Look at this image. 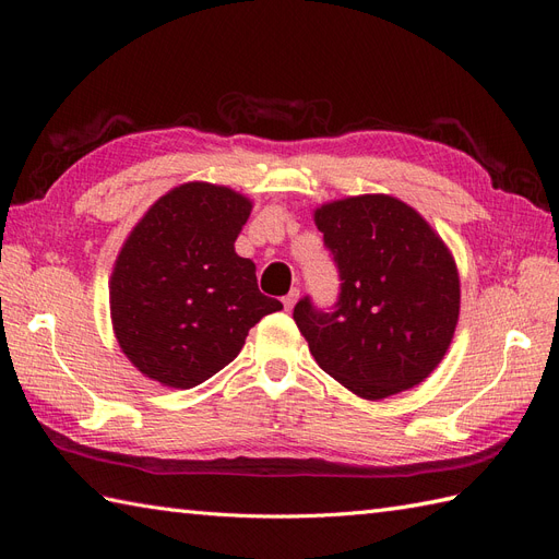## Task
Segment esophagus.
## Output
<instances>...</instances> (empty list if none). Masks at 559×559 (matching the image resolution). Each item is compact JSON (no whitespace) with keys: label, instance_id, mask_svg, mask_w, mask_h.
I'll return each mask as SVG.
<instances>
[{"label":"esophagus","instance_id":"34e87169","mask_svg":"<svg viewBox=\"0 0 559 559\" xmlns=\"http://www.w3.org/2000/svg\"><path fill=\"white\" fill-rule=\"evenodd\" d=\"M298 296H300V292H298V289H292L289 294H286V296L282 298V306H284V310H286V312H292V310H294Z\"/></svg>","mask_w":559,"mask_h":559}]
</instances>
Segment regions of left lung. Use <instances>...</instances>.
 I'll return each instance as SVG.
<instances>
[{"mask_svg": "<svg viewBox=\"0 0 559 559\" xmlns=\"http://www.w3.org/2000/svg\"><path fill=\"white\" fill-rule=\"evenodd\" d=\"M341 273L333 312L296 302L294 319L321 370L368 401L425 382L460 321V273L425 216L384 193L314 210Z\"/></svg>", "mask_w": 559, "mask_h": 559, "instance_id": "left-lung-1", "label": "left lung"}]
</instances>
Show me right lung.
<instances>
[{
	"label": "right lung",
	"instance_id": "right-lung-1",
	"mask_svg": "<svg viewBox=\"0 0 559 559\" xmlns=\"http://www.w3.org/2000/svg\"><path fill=\"white\" fill-rule=\"evenodd\" d=\"M251 200L189 181L146 210L109 280L111 326L128 361L163 386L191 389L238 357L253 324L282 310L235 251Z\"/></svg>",
	"mask_w": 559,
	"mask_h": 559
}]
</instances>
